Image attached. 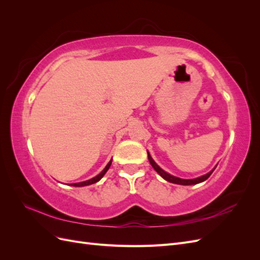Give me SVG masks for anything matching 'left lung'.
I'll return each instance as SVG.
<instances>
[{
	"mask_svg": "<svg viewBox=\"0 0 260 260\" xmlns=\"http://www.w3.org/2000/svg\"><path fill=\"white\" fill-rule=\"evenodd\" d=\"M147 157H148L149 164L152 165V167L155 169V171H156L157 174H158L161 178H164L165 180L168 181V182H170V183L181 184V185H192V184H198V183L203 182V181H205V180H207V179L209 178V176L212 174V171H214V170H215V168L217 167V166H216V167H215L214 169H212L211 171H209L208 174L204 175V176H201V177H199V178H195V179H181V178H178V177L172 176V175L168 174V172H166L165 170H162V169L158 166V165H157V164L154 161V159L152 158L151 154H149L148 152H147Z\"/></svg>",
	"mask_w": 260,
	"mask_h": 260,
	"instance_id": "1",
	"label": "left lung"
}]
</instances>
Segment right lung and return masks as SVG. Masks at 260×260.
I'll return each instance as SVG.
<instances>
[{
  "label": "right lung",
  "instance_id": "add662e5",
  "mask_svg": "<svg viewBox=\"0 0 260 260\" xmlns=\"http://www.w3.org/2000/svg\"><path fill=\"white\" fill-rule=\"evenodd\" d=\"M112 160H113V159L109 160V162L106 165V167H105L103 170H102V172H100V174H99L96 177H94V178H92V179H90V180L83 181V182L72 183V185H73V186H85V185H90V184H93V183H96L98 181H100L102 178L104 177V175L106 174L107 170L109 169V167H111V165H112Z\"/></svg>",
  "mask_w": 260,
  "mask_h": 260
}]
</instances>
